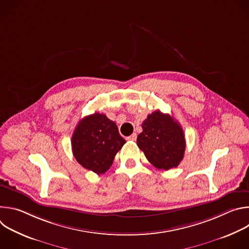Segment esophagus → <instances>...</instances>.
Instances as JSON below:
<instances>
[{"label": "esophagus", "instance_id": "34e87169", "mask_svg": "<svg viewBox=\"0 0 249 249\" xmlns=\"http://www.w3.org/2000/svg\"><path fill=\"white\" fill-rule=\"evenodd\" d=\"M136 139H137V134L136 133H134L131 136L127 137V140H129V141H136Z\"/></svg>", "mask_w": 249, "mask_h": 249}]
</instances>
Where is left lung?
<instances>
[{
	"instance_id": "1",
	"label": "left lung",
	"mask_w": 249,
	"mask_h": 249,
	"mask_svg": "<svg viewBox=\"0 0 249 249\" xmlns=\"http://www.w3.org/2000/svg\"><path fill=\"white\" fill-rule=\"evenodd\" d=\"M143 132L137 138V145L147 160L158 169L177 167L184 157V132L173 117L160 110L148 115L142 123Z\"/></svg>"
}]
</instances>
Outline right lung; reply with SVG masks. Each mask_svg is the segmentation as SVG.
<instances>
[{"mask_svg":"<svg viewBox=\"0 0 249 249\" xmlns=\"http://www.w3.org/2000/svg\"><path fill=\"white\" fill-rule=\"evenodd\" d=\"M125 143L115 122L98 112L84 117L72 136L75 159L83 167L96 174L109 169Z\"/></svg>","mask_w":249,"mask_h":249,"instance_id":"right-lung-1","label":"right lung"}]
</instances>
